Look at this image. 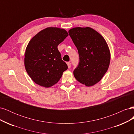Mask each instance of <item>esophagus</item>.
Segmentation results:
<instances>
[{
    "mask_svg": "<svg viewBox=\"0 0 134 134\" xmlns=\"http://www.w3.org/2000/svg\"><path fill=\"white\" fill-rule=\"evenodd\" d=\"M67 65H68V68H70V67H71V63L70 62H68L67 63Z\"/></svg>",
    "mask_w": 134,
    "mask_h": 134,
    "instance_id": "34e87169",
    "label": "esophagus"
}]
</instances>
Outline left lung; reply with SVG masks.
<instances>
[{"label":"left lung","instance_id":"1","mask_svg":"<svg viewBox=\"0 0 134 134\" xmlns=\"http://www.w3.org/2000/svg\"><path fill=\"white\" fill-rule=\"evenodd\" d=\"M78 51L79 63L73 74L87 87L98 83L107 72L111 54L103 36L91 27H75L69 31Z\"/></svg>","mask_w":134,"mask_h":134}]
</instances>
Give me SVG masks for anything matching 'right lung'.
I'll return each instance as SVG.
<instances>
[{"mask_svg":"<svg viewBox=\"0 0 134 134\" xmlns=\"http://www.w3.org/2000/svg\"><path fill=\"white\" fill-rule=\"evenodd\" d=\"M68 36L64 29L47 27L30 40L25 54V66L35 83L45 88L52 87L67 70L58 46Z\"/></svg>","mask_w":134,"mask_h":134,"instance_id":"obj_1","label":"right lung"}]
</instances>
